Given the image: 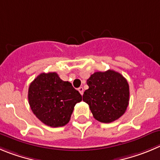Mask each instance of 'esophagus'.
Instances as JSON below:
<instances>
[{
    "label": "esophagus",
    "instance_id": "esophagus-1",
    "mask_svg": "<svg viewBox=\"0 0 160 160\" xmlns=\"http://www.w3.org/2000/svg\"><path fill=\"white\" fill-rule=\"evenodd\" d=\"M78 91H79V92H80V95H83V88L80 87L78 88Z\"/></svg>",
    "mask_w": 160,
    "mask_h": 160
}]
</instances>
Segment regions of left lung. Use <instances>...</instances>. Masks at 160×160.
Segmentation results:
<instances>
[{
	"label": "left lung",
	"mask_w": 160,
	"mask_h": 160,
	"mask_svg": "<svg viewBox=\"0 0 160 160\" xmlns=\"http://www.w3.org/2000/svg\"><path fill=\"white\" fill-rule=\"evenodd\" d=\"M88 89L83 100L90 107L93 117L110 123L125 114L129 101V87L122 74L114 70L96 72L87 80Z\"/></svg>",
	"instance_id": "left-lung-1"
}]
</instances>
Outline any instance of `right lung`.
<instances>
[{"instance_id": "1", "label": "right lung", "mask_w": 160, "mask_h": 160, "mask_svg": "<svg viewBox=\"0 0 160 160\" xmlns=\"http://www.w3.org/2000/svg\"><path fill=\"white\" fill-rule=\"evenodd\" d=\"M81 100L80 92L56 72L41 73L31 82L28 89L31 110L42 122L50 127L66 125L75 105Z\"/></svg>"}]
</instances>
